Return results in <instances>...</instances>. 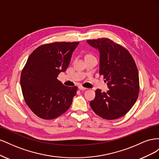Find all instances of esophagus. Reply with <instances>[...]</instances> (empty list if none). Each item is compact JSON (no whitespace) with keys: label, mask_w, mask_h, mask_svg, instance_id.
Listing matches in <instances>:
<instances>
[{"label":"esophagus","mask_w":159,"mask_h":159,"mask_svg":"<svg viewBox=\"0 0 159 159\" xmlns=\"http://www.w3.org/2000/svg\"><path fill=\"white\" fill-rule=\"evenodd\" d=\"M78 88H79L80 90H82V91H84V90H85V89H87V88H85L83 87L82 85H79Z\"/></svg>","instance_id":"1"}]
</instances>
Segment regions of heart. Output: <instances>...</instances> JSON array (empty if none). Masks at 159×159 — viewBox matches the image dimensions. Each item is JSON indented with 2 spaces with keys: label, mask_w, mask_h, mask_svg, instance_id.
I'll use <instances>...</instances> for the list:
<instances>
[{
  "label": "heart",
  "mask_w": 159,
  "mask_h": 159,
  "mask_svg": "<svg viewBox=\"0 0 159 159\" xmlns=\"http://www.w3.org/2000/svg\"><path fill=\"white\" fill-rule=\"evenodd\" d=\"M91 56V55H89V54H88V55H87L86 56Z\"/></svg>",
  "instance_id": "1"
}]
</instances>
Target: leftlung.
Returning a JSON list of instances; mask_svg holds the SVG:
<instances>
[{
  "label": "left lung",
  "mask_w": 159,
  "mask_h": 159,
  "mask_svg": "<svg viewBox=\"0 0 159 159\" xmlns=\"http://www.w3.org/2000/svg\"><path fill=\"white\" fill-rule=\"evenodd\" d=\"M87 42L99 51V75H103L109 89L107 92L96 89L90 106L103 119H119L129 111L138 98L139 78L135 62L125 48L109 38Z\"/></svg>",
  "instance_id": "obj_1"
}]
</instances>
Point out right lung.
Masks as SVG:
<instances>
[{"label": "right lung", "instance_id": "obj_1", "mask_svg": "<svg viewBox=\"0 0 159 159\" xmlns=\"http://www.w3.org/2000/svg\"><path fill=\"white\" fill-rule=\"evenodd\" d=\"M79 42H55L38 46L28 57L20 75L26 105L38 117L53 119L71 106L78 87H67L57 80L68 67Z\"/></svg>", "mask_w": 159, "mask_h": 159}]
</instances>
